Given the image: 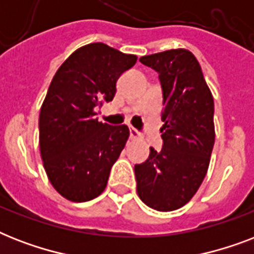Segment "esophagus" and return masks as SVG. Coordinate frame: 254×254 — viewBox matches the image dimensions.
Returning <instances> with one entry per match:
<instances>
[{
	"label": "esophagus",
	"instance_id": "34e87169",
	"mask_svg": "<svg viewBox=\"0 0 254 254\" xmlns=\"http://www.w3.org/2000/svg\"><path fill=\"white\" fill-rule=\"evenodd\" d=\"M138 137H139V131L137 130V129H134V127H130V138L135 139V138H138Z\"/></svg>",
	"mask_w": 254,
	"mask_h": 254
}]
</instances>
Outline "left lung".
I'll return each mask as SVG.
<instances>
[{"mask_svg":"<svg viewBox=\"0 0 254 254\" xmlns=\"http://www.w3.org/2000/svg\"><path fill=\"white\" fill-rule=\"evenodd\" d=\"M139 62L159 73L165 124L162 150L150 147L149 158L134 166L137 193L147 207L167 212L189 203L207 174L215 143L213 97L189 50H167Z\"/></svg>","mask_w":254,"mask_h":254,"instance_id":"left-lung-1","label":"left lung"}]
</instances>
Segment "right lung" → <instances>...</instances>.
<instances>
[{
	"label": "right lung",
	"instance_id": "add662e5",
	"mask_svg": "<svg viewBox=\"0 0 254 254\" xmlns=\"http://www.w3.org/2000/svg\"><path fill=\"white\" fill-rule=\"evenodd\" d=\"M135 62V55L91 43L53 77L39 113V149L49 181L68 200H92L107 187L129 127L99 123L96 111L113 100L119 77Z\"/></svg>",
	"mask_w": 254,
	"mask_h": 254
}]
</instances>
